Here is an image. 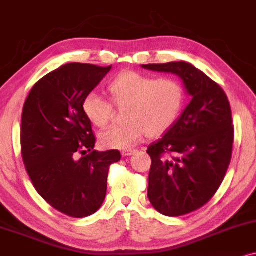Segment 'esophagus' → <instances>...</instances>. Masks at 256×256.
Wrapping results in <instances>:
<instances>
[{
  "instance_id": "obj_1",
  "label": "esophagus",
  "mask_w": 256,
  "mask_h": 256,
  "mask_svg": "<svg viewBox=\"0 0 256 256\" xmlns=\"http://www.w3.org/2000/svg\"><path fill=\"white\" fill-rule=\"evenodd\" d=\"M134 150H132V149H124L122 152V156H131V155H134Z\"/></svg>"
}]
</instances>
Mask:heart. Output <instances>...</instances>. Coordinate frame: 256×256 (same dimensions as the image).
Instances as JSON below:
<instances>
[{
  "label": "heart",
  "mask_w": 256,
  "mask_h": 256,
  "mask_svg": "<svg viewBox=\"0 0 256 256\" xmlns=\"http://www.w3.org/2000/svg\"><path fill=\"white\" fill-rule=\"evenodd\" d=\"M110 92L116 106H128L125 113L128 124L110 126L98 134V142L106 149H128L140 143L146 134L161 136L173 126L184 101V90L178 81L136 72L116 76ZM82 110L98 128H104L114 113L113 104L94 92L83 98Z\"/></svg>",
  "instance_id": "b5f03b06"
}]
</instances>
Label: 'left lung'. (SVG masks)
Instances as JSON below:
<instances>
[{"label":"left lung","instance_id":"8db88e82","mask_svg":"<svg viewBox=\"0 0 256 256\" xmlns=\"http://www.w3.org/2000/svg\"><path fill=\"white\" fill-rule=\"evenodd\" d=\"M142 68L176 75L190 96L180 118L146 150L148 198L160 214L182 216L204 206L226 176L234 143L230 104L216 82L187 62Z\"/></svg>","mask_w":256,"mask_h":256}]
</instances>
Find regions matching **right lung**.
Wrapping results in <instances>:
<instances>
[{"label":"right lung","mask_w":256,"mask_h":256,"mask_svg":"<svg viewBox=\"0 0 256 256\" xmlns=\"http://www.w3.org/2000/svg\"><path fill=\"white\" fill-rule=\"evenodd\" d=\"M110 69L82 63L62 66L33 86L24 104V167L36 192L70 217L90 216L101 208L110 166L122 158L118 150H94L92 122L82 110L83 98Z\"/></svg>","instance_id":"add662e5"}]
</instances>
